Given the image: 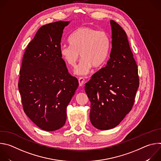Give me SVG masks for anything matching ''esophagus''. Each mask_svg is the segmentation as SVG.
<instances>
[{
	"label": "esophagus",
	"mask_w": 161,
	"mask_h": 161,
	"mask_svg": "<svg viewBox=\"0 0 161 161\" xmlns=\"http://www.w3.org/2000/svg\"><path fill=\"white\" fill-rule=\"evenodd\" d=\"M78 81H79V85L80 86H82L84 84L85 82V79L83 77H80L78 79Z\"/></svg>",
	"instance_id": "1"
}]
</instances>
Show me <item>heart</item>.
I'll return each instance as SVG.
<instances>
[{
    "label": "heart",
    "instance_id": "heart-1",
    "mask_svg": "<svg viewBox=\"0 0 161 161\" xmlns=\"http://www.w3.org/2000/svg\"><path fill=\"white\" fill-rule=\"evenodd\" d=\"M69 39L70 44L61 45L60 54L65 62L71 67L75 66L81 54L83 59L75 69L76 75H86L93 66L100 67L106 61L111 41L106 32L82 26L75 30Z\"/></svg>",
    "mask_w": 161,
    "mask_h": 161
}]
</instances>
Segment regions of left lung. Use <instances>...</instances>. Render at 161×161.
Here are the masks:
<instances>
[{
	"label": "left lung",
	"mask_w": 161,
	"mask_h": 161,
	"mask_svg": "<svg viewBox=\"0 0 161 161\" xmlns=\"http://www.w3.org/2000/svg\"><path fill=\"white\" fill-rule=\"evenodd\" d=\"M110 58L85 86L91 103L90 120L96 128L108 130L117 126L131 110L139 87L137 66L127 36L117 23L110 20Z\"/></svg>",
	"instance_id": "1"
}]
</instances>
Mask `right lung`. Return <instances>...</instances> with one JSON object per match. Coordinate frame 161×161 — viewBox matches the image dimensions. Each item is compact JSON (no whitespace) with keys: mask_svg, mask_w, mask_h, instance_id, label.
<instances>
[{"mask_svg":"<svg viewBox=\"0 0 161 161\" xmlns=\"http://www.w3.org/2000/svg\"><path fill=\"white\" fill-rule=\"evenodd\" d=\"M70 21L42 26L28 44L19 71L18 89L27 116L40 129L54 131L66 121V108L78 86L68 73L60 48Z\"/></svg>","mask_w":161,"mask_h":161,"instance_id":"obj_1","label":"right lung"}]
</instances>
